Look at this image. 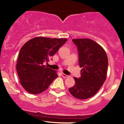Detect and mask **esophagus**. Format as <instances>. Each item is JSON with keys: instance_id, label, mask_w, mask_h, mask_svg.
Returning <instances> with one entry per match:
<instances>
[{"instance_id": "obj_1", "label": "esophagus", "mask_w": 124, "mask_h": 124, "mask_svg": "<svg viewBox=\"0 0 124 124\" xmlns=\"http://www.w3.org/2000/svg\"><path fill=\"white\" fill-rule=\"evenodd\" d=\"M61 75H62V76L63 77V78H68V77H69V76H67V75H66V74H65L63 73V72H62V73H61Z\"/></svg>"}]
</instances>
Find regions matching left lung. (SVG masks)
Returning <instances> with one entry per match:
<instances>
[{
  "label": "left lung",
  "instance_id": "left-lung-1",
  "mask_svg": "<svg viewBox=\"0 0 124 124\" xmlns=\"http://www.w3.org/2000/svg\"><path fill=\"white\" fill-rule=\"evenodd\" d=\"M78 52L81 77H74L75 85L69 89L71 95L80 100L97 93L107 78L108 58L104 48L91 39H73Z\"/></svg>",
  "mask_w": 124,
  "mask_h": 124
}]
</instances>
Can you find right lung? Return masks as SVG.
<instances>
[{"mask_svg":"<svg viewBox=\"0 0 124 124\" xmlns=\"http://www.w3.org/2000/svg\"><path fill=\"white\" fill-rule=\"evenodd\" d=\"M67 39L38 37L26 42L20 50L16 69L20 82L27 92L38 94L46 91L57 77L56 71L43 65L48 62Z\"/></svg>","mask_w":124,"mask_h":124,"instance_id":"add662e5","label":"right lung"}]
</instances>
